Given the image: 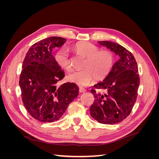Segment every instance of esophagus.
Wrapping results in <instances>:
<instances>
[{
    "instance_id": "esophagus-1",
    "label": "esophagus",
    "mask_w": 159,
    "mask_h": 159,
    "mask_svg": "<svg viewBox=\"0 0 159 159\" xmlns=\"http://www.w3.org/2000/svg\"><path fill=\"white\" fill-rule=\"evenodd\" d=\"M85 91H86L85 89L81 88V87H80V88H79V92L80 93H85Z\"/></svg>"
}]
</instances>
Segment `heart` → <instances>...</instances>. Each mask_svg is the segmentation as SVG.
<instances>
[{
  "instance_id": "1",
  "label": "heart",
  "mask_w": 159,
  "mask_h": 159,
  "mask_svg": "<svg viewBox=\"0 0 159 159\" xmlns=\"http://www.w3.org/2000/svg\"><path fill=\"white\" fill-rule=\"evenodd\" d=\"M74 49L80 54L86 57L81 70H74L67 76V79L72 83L80 86L88 85L91 81L104 80L111 71L114 64V56L111 52L99 50L98 47L88 42H78ZM56 64L61 69H71L69 53L65 48L57 50L54 54Z\"/></svg>"
}]
</instances>
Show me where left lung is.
Instances as JSON below:
<instances>
[{
  "label": "left lung",
  "instance_id": "left-lung-1",
  "mask_svg": "<svg viewBox=\"0 0 159 159\" xmlns=\"http://www.w3.org/2000/svg\"><path fill=\"white\" fill-rule=\"evenodd\" d=\"M98 43L119 58L103 81L94 85L107 93L101 94L91 89L95 100L90 107V115L100 123L115 124L129 116L136 102L140 84L137 64L131 53L120 44L109 41Z\"/></svg>",
  "mask_w": 159,
  "mask_h": 159
}]
</instances>
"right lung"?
Wrapping results in <instances>:
<instances>
[{"label": "right lung", "mask_w": 159, "mask_h": 159, "mask_svg": "<svg viewBox=\"0 0 159 159\" xmlns=\"http://www.w3.org/2000/svg\"><path fill=\"white\" fill-rule=\"evenodd\" d=\"M66 42L56 36L42 40L30 48L23 61L19 80L22 102L28 112L39 121L58 120L79 94L74 83L57 85L65 74L52 52Z\"/></svg>", "instance_id": "right-lung-1"}]
</instances>
